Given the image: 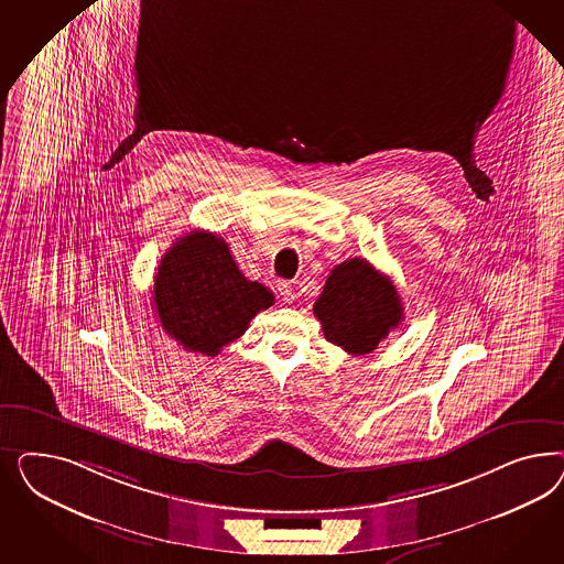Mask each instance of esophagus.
<instances>
[{"label":"esophagus","mask_w":564,"mask_h":564,"mask_svg":"<svg viewBox=\"0 0 564 564\" xmlns=\"http://www.w3.org/2000/svg\"><path fill=\"white\" fill-rule=\"evenodd\" d=\"M276 293H279V297L285 302V304H291L293 300H295V291L291 288L288 281H281L279 285H276Z\"/></svg>","instance_id":"34e87169"}]
</instances>
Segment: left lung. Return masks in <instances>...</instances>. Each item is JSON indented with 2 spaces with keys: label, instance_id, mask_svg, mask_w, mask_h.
<instances>
[{
  "label": "left lung",
  "instance_id": "1",
  "mask_svg": "<svg viewBox=\"0 0 564 564\" xmlns=\"http://www.w3.org/2000/svg\"><path fill=\"white\" fill-rule=\"evenodd\" d=\"M326 341L351 356L372 354L401 325L403 306L393 281L364 258L337 264L314 302Z\"/></svg>",
  "mask_w": 564,
  "mask_h": 564
}]
</instances>
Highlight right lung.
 Masks as SVG:
<instances>
[{"label":"right lung","instance_id":"right-lung-1","mask_svg":"<svg viewBox=\"0 0 564 564\" xmlns=\"http://www.w3.org/2000/svg\"><path fill=\"white\" fill-rule=\"evenodd\" d=\"M153 302L171 339L213 358L246 333L260 310L273 306L274 295L241 274L223 238L194 229L161 258Z\"/></svg>","mask_w":564,"mask_h":564}]
</instances>
